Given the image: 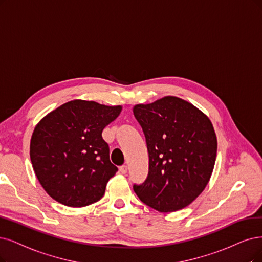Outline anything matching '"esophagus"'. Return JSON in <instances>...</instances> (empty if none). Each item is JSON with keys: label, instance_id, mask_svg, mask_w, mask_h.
Listing matches in <instances>:
<instances>
[{"label": "esophagus", "instance_id": "obj_1", "mask_svg": "<svg viewBox=\"0 0 262 262\" xmlns=\"http://www.w3.org/2000/svg\"><path fill=\"white\" fill-rule=\"evenodd\" d=\"M119 170H120V172H121V173H123V175H124V173L127 172V170H128V167L126 166V165H123V166H121V167L119 168Z\"/></svg>", "mask_w": 262, "mask_h": 262}]
</instances>
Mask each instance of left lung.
<instances>
[{
  "label": "left lung",
  "instance_id": "left-lung-1",
  "mask_svg": "<svg viewBox=\"0 0 262 262\" xmlns=\"http://www.w3.org/2000/svg\"><path fill=\"white\" fill-rule=\"evenodd\" d=\"M149 153V175L134 186L138 198L161 212L190 205L208 185L217 136L208 116L179 97L134 105Z\"/></svg>",
  "mask_w": 262,
  "mask_h": 262
}]
</instances>
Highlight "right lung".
I'll use <instances>...</instances> for the list:
<instances>
[{
  "mask_svg": "<svg viewBox=\"0 0 262 262\" xmlns=\"http://www.w3.org/2000/svg\"><path fill=\"white\" fill-rule=\"evenodd\" d=\"M122 108L75 99L36 124L30 159L38 182L52 199L69 207H84L103 196L118 167L110 162L101 134Z\"/></svg>",
  "mask_w": 262,
  "mask_h": 262,
  "instance_id": "1",
  "label": "right lung"
}]
</instances>
